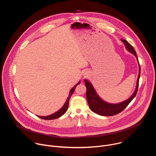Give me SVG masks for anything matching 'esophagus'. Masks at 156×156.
Segmentation results:
<instances>
[{
    "label": "esophagus",
    "instance_id": "1",
    "mask_svg": "<svg viewBox=\"0 0 156 156\" xmlns=\"http://www.w3.org/2000/svg\"><path fill=\"white\" fill-rule=\"evenodd\" d=\"M86 75H85V76H84V77H86Z\"/></svg>",
    "mask_w": 156,
    "mask_h": 156
}]
</instances>
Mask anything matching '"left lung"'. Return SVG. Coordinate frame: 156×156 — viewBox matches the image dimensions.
<instances>
[{
  "label": "left lung",
  "mask_w": 156,
  "mask_h": 156,
  "mask_svg": "<svg viewBox=\"0 0 156 156\" xmlns=\"http://www.w3.org/2000/svg\"><path fill=\"white\" fill-rule=\"evenodd\" d=\"M121 41L124 44L126 49L133 54L136 58L137 62L139 66V73L136 80V88L133 94L126 100H124L118 103H110L101 98L97 94L95 89L91 84V83L86 79H84V81L86 87V98L87 100L88 104L91 111L96 114L104 116H110L116 115L122 111H123L130 101L135 98L138 91V87L139 84V79L140 77V66L138 62V59L136 53V51L133 47L126 40L121 39Z\"/></svg>",
  "instance_id": "left-lung-1"
}]
</instances>
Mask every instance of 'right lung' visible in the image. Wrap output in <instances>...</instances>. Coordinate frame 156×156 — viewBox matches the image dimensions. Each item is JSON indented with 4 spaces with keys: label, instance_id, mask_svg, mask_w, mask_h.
<instances>
[{
    "label": "right lung",
    "instance_id": "obj_1",
    "mask_svg": "<svg viewBox=\"0 0 156 156\" xmlns=\"http://www.w3.org/2000/svg\"><path fill=\"white\" fill-rule=\"evenodd\" d=\"M80 83V81L76 84L70 90V92H69V97H67L64 105L62 106V107L59 110L58 112H55V113L52 114V115H48V116H37L38 118H40L41 119H45V120H52V119H57L59 117H61V116H62L67 110L68 109V107H69V100L72 95V94L73 93L75 89V87H76V86Z\"/></svg>",
    "mask_w": 156,
    "mask_h": 156
}]
</instances>
